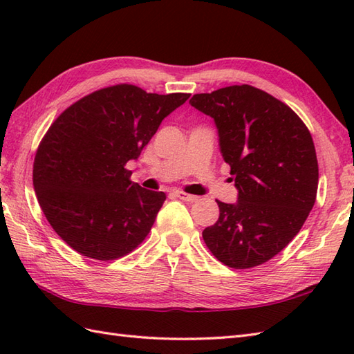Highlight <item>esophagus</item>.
<instances>
[{
	"label": "esophagus",
	"mask_w": 354,
	"mask_h": 354,
	"mask_svg": "<svg viewBox=\"0 0 354 354\" xmlns=\"http://www.w3.org/2000/svg\"><path fill=\"white\" fill-rule=\"evenodd\" d=\"M175 194L179 197L180 201H185V202H196V201H199V197H197V196H194V194H188V193H185V192H180V190L175 192Z\"/></svg>",
	"instance_id": "34e87169"
}]
</instances>
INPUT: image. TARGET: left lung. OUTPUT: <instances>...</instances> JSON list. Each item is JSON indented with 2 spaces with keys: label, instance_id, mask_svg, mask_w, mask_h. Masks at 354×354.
Listing matches in <instances>:
<instances>
[{
  "label": "left lung",
  "instance_id": "left-lung-1",
  "mask_svg": "<svg viewBox=\"0 0 354 354\" xmlns=\"http://www.w3.org/2000/svg\"><path fill=\"white\" fill-rule=\"evenodd\" d=\"M190 104L214 119L238 190L236 203L217 201L218 220L202 232L203 241L231 268L264 264L299 234L315 203L309 129L288 105L249 84L197 93Z\"/></svg>",
  "mask_w": 354,
  "mask_h": 354
}]
</instances>
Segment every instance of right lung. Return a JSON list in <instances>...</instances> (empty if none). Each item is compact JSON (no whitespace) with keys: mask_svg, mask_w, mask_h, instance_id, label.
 <instances>
[{"mask_svg":"<svg viewBox=\"0 0 354 354\" xmlns=\"http://www.w3.org/2000/svg\"><path fill=\"white\" fill-rule=\"evenodd\" d=\"M188 97L118 84L81 97L49 127L32 185L49 225L73 250L113 261L143 243L166 194L133 183L127 162Z\"/></svg>","mask_w":354,"mask_h":354,"instance_id":"1","label":"right lung"}]
</instances>
